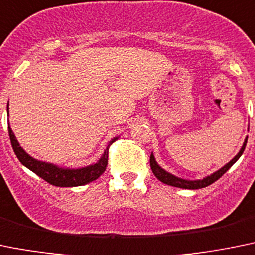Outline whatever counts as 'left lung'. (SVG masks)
Returning a JSON list of instances; mask_svg holds the SVG:
<instances>
[{
    "label": "left lung",
    "instance_id": "1",
    "mask_svg": "<svg viewBox=\"0 0 255 255\" xmlns=\"http://www.w3.org/2000/svg\"><path fill=\"white\" fill-rule=\"evenodd\" d=\"M248 129H249V127H248ZM247 141H248V137L244 139V143H243L240 151L238 152L237 156H235L234 158L230 161V162H228L227 165H224L221 168H219L218 171L213 172L211 175L206 176V177L201 178V180H186V178L177 177V176H175V175H172V173L167 172V171L163 170V168L161 167L158 163H157L156 158H154V156H153V152H152L151 157H149V165H151V168H152V172H153V175L156 176V177L158 178L161 182H163V184L170 185V186L180 187V189H189V190L203 189V187L209 186V185H211L213 182H215L216 180H219L221 176L224 175V173L227 172V171L229 170V168L232 167V166L234 165V163L237 162L238 160H239L240 156H242L243 152H244V149H246Z\"/></svg>",
    "mask_w": 255,
    "mask_h": 255
}]
</instances>
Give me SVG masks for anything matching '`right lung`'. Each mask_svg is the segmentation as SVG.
<instances>
[{"label": "right lung", "mask_w": 255, "mask_h": 255, "mask_svg": "<svg viewBox=\"0 0 255 255\" xmlns=\"http://www.w3.org/2000/svg\"><path fill=\"white\" fill-rule=\"evenodd\" d=\"M7 114H8V104H7ZM8 125V134L9 139H11V144L15 154L17 156L18 161L22 163L25 167L31 170L37 176L44 178L45 181L49 184L54 185V186L59 187H75V186H82V185H87L89 182L94 181L102 173L106 171L107 165H108V149L109 146L113 143L114 141L118 139V137H114L109 143L107 144L106 149H104L103 154L101 156L98 161L93 165L84 166V167L79 168H70V167H60L58 165L50 162H44L34 158L32 156L27 153L22 147L18 143L17 138H16L15 133L12 132L11 127Z\"/></svg>", "instance_id": "add662e5"}]
</instances>
